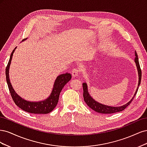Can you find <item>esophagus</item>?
<instances>
[{"instance_id":"1","label":"esophagus","mask_w":147,"mask_h":147,"mask_svg":"<svg viewBox=\"0 0 147 147\" xmlns=\"http://www.w3.org/2000/svg\"><path fill=\"white\" fill-rule=\"evenodd\" d=\"M79 74H80V70H79L78 68H74L72 70V75L73 77H75L78 76Z\"/></svg>"}]
</instances>
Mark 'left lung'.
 Instances as JSON below:
<instances>
[{
    "label": "left lung",
    "instance_id": "8db88e82",
    "mask_svg": "<svg viewBox=\"0 0 147 147\" xmlns=\"http://www.w3.org/2000/svg\"><path fill=\"white\" fill-rule=\"evenodd\" d=\"M135 55H136V58H135V63L136 64L137 70H138V74H139V84H138V87L137 88L136 92H135V94L134 97H132V99L129 102L125 105L120 107H110L105 105L103 104H101L100 103L95 101L93 99L90 94L88 93V88H87V84L85 83H83V98L84 102H86V104L90 107L91 109H92L93 110L96 111V112L100 113H104V114H110V113H114L117 112H121L123 110L125 109L127 107L131 104V102L133 100V99L135 97V96L136 95L138 89H139V86L140 84V81L142 78V71L139 64V58H138V56L137 54V52L135 51Z\"/></svg>",
    "mask_w": 147,
    "mask_h": 147
}]
</instances>
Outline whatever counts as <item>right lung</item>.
<instances>
[{
    "mask_svg": "<svg viewBox=\"0 0 147 147\" xmlns=\"http://www.w3.org/2000/svg\"><path fill=\"white\" fill-rule=\"evenodd\" d=\"M15 49L16 48H15ZM15 50H13L11 53L9 61H8L5 70L6 80L8 87V89H9L10 94L13 101H14L15 104L18 107H19L21 109L30 113L47 114L50 113L57 105V102H58L59 100L60 92L65 86V84L67 83L71 79L72 75L69 73H65L59 75L56 79L51 94L49 96L48 98H47V99L40 102H35L25 100L16 94L14 90L13 89L11 83L10 82L9 75H8L9 74H8V72H9L10 65Z\"/></svg>",
    "mask_w": 147,
    "mask_h": 147,
    "instance_id": "right-lung-1",
    "label": "right lung"
}]
</instances>
